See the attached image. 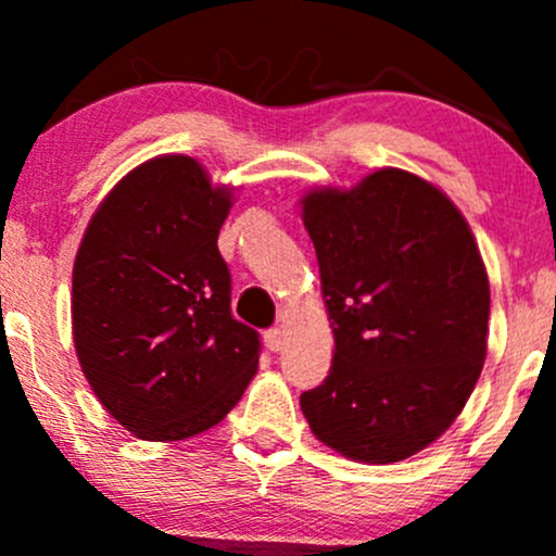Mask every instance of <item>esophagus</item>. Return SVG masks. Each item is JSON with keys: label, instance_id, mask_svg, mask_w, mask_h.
Masks as SVG:
<instances>
[{"label": "esophagus", "instance_id": "esophagus-1", "mask_svg": "<svg viewBox=\"0 0 556 556\" xmlns=\"http://www.w3.org/2000/svg\"><path fill=\"white\" fill-rule=\"evenodd\" d=\"M264 340H266V348L269 350H274V353H279V350L285 348V342H287V334H285V329H269L264 334Z\"/></svg>", "mask_w": 556, "mask_h": 556}]
</instances>
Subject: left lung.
I'll list each match as a JSON object with an SVG mask.
<instances>
[{
    "label": "left lung",
    "instance_id": "8db88e82",
    "mask_svg": "<svg viewBox=\"0 0 556 556\" xmlns=\"http://www.w3.org/2000/svg\"><path fill=\"white\" fill-rule=\"evenodd\" d=\"M300 203L334 329L329 376L300 394L303 416L350 460L400 463L450 429L486 361L476 238L437 185L394 167Z\"/></svg>",
    "mask_w": 556,
    "mask_h": 556
}]
</instances>
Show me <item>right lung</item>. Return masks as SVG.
<instances>
[{
    "mask_svg": "<svg viewBox=\"0 0 556 556\" xmlns=\"http://www.w3.org/2000/svg\"><path fill=\"white\" fill-rule=\"evenodd\" d=\"M232 188L195 159L143 162L101 201L73 266V340L114 420L146 442L208 431L256 376L258 331L229 311L216 238Z\"/></svg>",
    "mask_w": 556,
    "mask_h": 556,
    "instance_id": "obj_1",
    "label": "right lung"
}]
</instances>
